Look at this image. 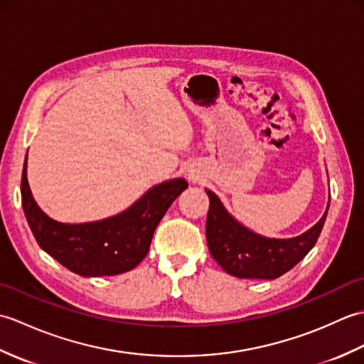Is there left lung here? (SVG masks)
I'll use <instances>...</instances> for the list:
<instances>
[{
	"label": "left lung",
	"instance_id": "8db88e82",
	"mask_svg": "<svg viewBox=\"0 0 364 364\" xmlns=\"http://www.w3.org/2000/svg\"><path fill=\"white\" fill-rule=\"evenodd\" d=\"M210 211L206 218V241L213 258L227 274L239 278L274 280L286 274L310 252L322 231L327 211L304 235L289 239L264 237L239 223L219 197L206 189Z\"/></svg>",
	"mask_w": 364,
	"mask_h": 364
}]
</instances>
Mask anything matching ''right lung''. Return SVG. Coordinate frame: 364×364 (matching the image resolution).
Segmentation results:
<instances>
[{"label":"right lung","mask_w":364,"mask_h":364,"mask_svg":"<svg viewBox=\"0 0 364 364\" xmlns=\"http://www.w3.org/2000/svg\"><path fill=\"white\" fill-rule=\"evenodd\" d=\"M186 188V180L175 178L156 184L127 211L112 218L60 223L37 206L28 184L25 159L21 205L37 244L50 257L81 277H105L128 272L145 258L158 223Z\"/></svg>","instance_id":"add662e5"}]
</instances>
